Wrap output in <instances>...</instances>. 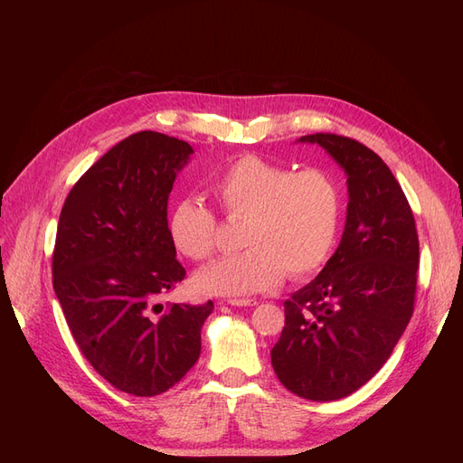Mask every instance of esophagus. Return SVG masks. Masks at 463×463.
I'll return each mask as SVG.
<instances>
[{
    "label": "esophagus",
    "mask_w": 463,
    "mask_h": 463,
    "mask_svg": "<svg viewBox=\"0 0 463 463\" xmlns=\"http://www.w3.org/2000/svg\"><path fill=\"white\" fill-rule=\"evenodd\" d=\"M228 303L233 305V307H253V305H257L255 299H228Z\"/></svg>",
    "instance_id": "1"
}]
</instances>
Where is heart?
I'll use <instances>...</instances> for the list:
<instances>
[{"label":"heart","instance_id":"1","mask_svg":"<svg viewBox=\"0 0 463 463\" xmlns=\"http://www.w3.org/2000/svg\"><path fill=\"white\" fill-rule=\"evenodd\" d=\"M208 191L228 220H245V250L222 259L197 276L210 296H253L317 272L335 247L342 191L320 167L289 165L241 156L213 175ZM174 247L191 260H210L218 250V218L197 199L177 201L167 216Z\"/></svg>","mask_w":463,"mask_h":463}]
</instances>
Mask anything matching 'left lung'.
<instances>
[{"label": "left lung", "mask_w": 463, "mask_h": 463, "mask_svg": "<svg viewBox=\"0 0 463 463\" xmlns=\"http://www.w3.org/2000/svg\"><path fill=\"white\" fill-rule=\"evenodd\" d=\"M301 141L320 145L344 167L347 216L325 269L284 303L286 326L270 357L293 394L332 402L369 383L408 326L419 237L411 206L378 154L334 133Z\"/></svg>", "instance_id": "obj_1"}]
</instances>
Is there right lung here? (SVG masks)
I'll use <instances>...</instances> for the list:
<instances>
[{
	"instance_id": "1",
	"label": "right lung",
	"mask_w": 463,
	"mask_h": 463,
	"mask_svg": "<svg viewBox=\"0 0 463 463\" xmlns=\"http://www.w3.org/2000/svg\"><path fill=\"white\" fill-rule=\"evenodd\" d=\"M189 143L138 131L69 191L52 257L53 289L79 349L121 392L158 396L201 355L214 303L160 298L185 278L167 233V199Z\"/></svg>"
}]
</instances>
